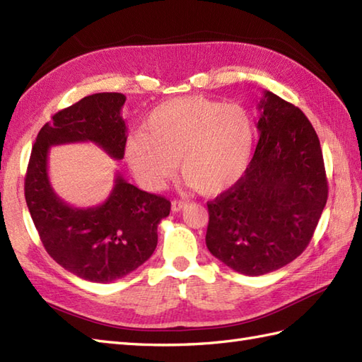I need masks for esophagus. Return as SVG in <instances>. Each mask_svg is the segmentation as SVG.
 <instances>
[{
	"mask_svg": "<svg viewBox=\"0 0 362 362\" xmlns=\"http://www.w3.org/2000/svg\"><path fill=\"white\" fill-rule=\"evenodd\" d=\"M187 206V202L183 201H179V199H174V201L171 202V210L175 213V211H180Z\"/></svg>",
	"mask_w": 362,
	"mask_h": 362,
	"instance_id": "34e87169",
	"label": "esophagus"
}]
</instances>
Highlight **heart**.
<instances>
[{
	"label": "heart",
	"instance_id": "obj_1",
	"mask_svg": "<svg viewBox=\"0 0 362 362\" xmlns=\"http://www.w3.org/2000/svg\"><path fill=\"white\" fill-rule=\"evenodd\" d=\"M255 124L245 107L183 96L156 107L143 132L129 138L126 161L146 189L158 191L180 171L197 193L216 196L247 169Z\"/></svg>",
	"mask_w": 362,
	"mask_h": 362
}]
</instances>
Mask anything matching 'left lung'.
I'll list each match as a JSON object with an SVG mask.
<instances>
[{
	"label": "left lung",
	"mask_w": 362,
	"mask_h": 362,
	"mask_svg": "<svg viewBox=\"0 0 362 362\" xmlns=\"http://www.w3.org/2000/svg\"><path fill=\"white\" fill-rule=\"evenodd\" d=\"M259 140L244 175L209 206L205 243L244 275H264L310 244L328 199L316 130L298 107L272 91L258 103Z\"/></svg>",
	"instance_id": "left-lung-1"
}]
</instances>
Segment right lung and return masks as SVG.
<instances>
[{
    "label": "right lung",
    "instance_id": "right-lung-1",
    "mask_svg": "<svg viewBox=\"0 0 362 362\" xmlns=\"http://www.w3.org/2000/svg\"><path fill=\"white\" fill-rule=\"evenodd\" d=\"M126 96L96 93L57 112L40 129L30 152L25 197L49 257L68 272L93 283L122 279L148 261L157 247V227L171 210L168 199L130 185L121 174L105 202L76 209L49 183L51 146L91 141L115 160L126 148Z\"/></svg>",
    "mask_w": 362,
    "mask_h": 362
}]
</instances>
